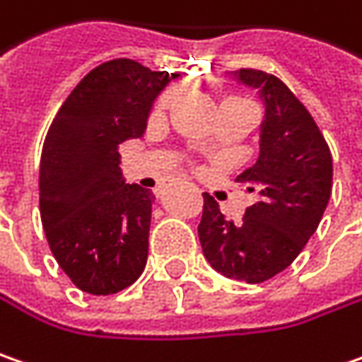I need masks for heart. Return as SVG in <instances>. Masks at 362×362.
<instances>
[{
	"label": "heart",
	"instance_id": "heart-1",
	"mask_svg": "<svg viewBox=\"0 0 362 362\" xmlns=\"http://www.w3.org/2000/svg\"><path fill=\"white\" fill-rule=\"evenodd\" d=\"M173 100H175V95H165V98L160 100V103H158V110H160V112H163V110H167V107L173 103ZM226 101H243V103H250V101L243 100V98H228Z\"/></svg>",
	"mask_w": 362,
	"mask_h": 362
}]
</instances>
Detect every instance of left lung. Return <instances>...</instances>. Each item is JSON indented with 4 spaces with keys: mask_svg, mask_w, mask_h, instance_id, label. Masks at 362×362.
<instances>
[{
    "mask_svg": "<svg viewBox=\"0 0 362 362\" xmlns=\"http://www.w3.org/2000/svg\"><path fill=\"white\" fill-rule=\"evenodd\" d=\"M238 81L264 101L257 163L236 177L257 199L234 224L204 193L197 226L208 262L224 277L262 283L279 275L308 244L332 193V154L317 124L275 75L240 69Z\"/></svg>",
    "mask_w": 362,
    "mask_h": 362,
    "instance_id": "8db88e82",
    "label": "left lung"
}]
</instances>
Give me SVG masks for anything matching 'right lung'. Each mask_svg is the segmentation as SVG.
I'll return each instance as SVG.
<instances>
[{"label": "right lung", "mask_w": 362, "mask_h": 362, "mask_svg": "<svg viewBox=\"0 0 362 362\" xmlns=\"http://www.w3.org/2000/svg\"><path fill=\"white\" fill-rule=\"evenodd\" d=\"M179 75L114 59L64 100L40 156V218L48 246L81 291L110 296L144 271L154 195L122 179L119 144L140 138L154 100Z\"/></svg>", "instance_id": "obj_1"}]
</instances>
